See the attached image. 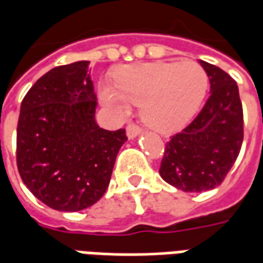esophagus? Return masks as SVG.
<instances>
[{
	"instance_id": "1",
	"label": "esophagus",
	"mask_w": 263,
	"mask_h": 263,
	"mask_svg": "<svg viewBox=\"0 0 263 263\" xmlns=\"http://www.w3.org/2000/svg\"><path fill=\"white\" fill-rule=\"evenodd\" d=\"M141 128L135 124H129V125L126 126V137L128 139H134V138H137L139 134H141Z\"/></svg>"
}]
</instances>
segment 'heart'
Returning a JSON list of instances; mask_svg holds the SVG:
<instances>
[{
  "label": "heart",
  "instance_id": "1",
  "mask_svg": "<svg viewBox=\"0 0 263 263\" xmlns=\"http://www.w3.org/2000/svg\"><path fill=\"white\" fill-rule=\"evenodd\" d=\"M207 88L209 76L196 62H152L121 67L115 88L101 86L100 97L121 115L129 112L128 103L141 105V118L149 128L172 134L192 122Z\"/></svg>",
  "mask_w": 263,
  "mask_h": 263
}]
</instances>
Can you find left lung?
Here are the masks:
<instances>
[{
  "label": "left lung",
  "instance_id": "8db88e82",
  "mask_svg": "<svg viewBox=\"0 0 263 263\" xmlns=\"http://www.w3.org/2000/svg\"><path fill=\"white\" fill-rule=\"evenodd\" d=\"M210 80V98L200 114L166 143L162 179L173 187L200 193L220 186L237 160L243 139L242 104L235 80L200 60Z\"/></svg>",
  "mask_w": 263,
  "mask_h": 263
}]
</instances>
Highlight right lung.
<instances>
[{"mask_svg":"<svg viewBox=\"0 0 263 263\" xmlns=\"http://www.w3.org/2000/svg\"><path fill=\"white\" fill-rule=\"evenodd\" d=\"M90 62L49 70L21 104L16 165L31 193L58 211H80L108 187L125 129L96 122L97 98Z\"/></svg>","mask_w":263,"mask_h":263,"instance_id":"1","label":"right lung"}]
</instances>
